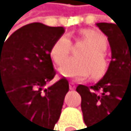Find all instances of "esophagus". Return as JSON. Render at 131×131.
<instances>
[{"label":"esophagus","instance_id":"obj_1","mask_svg":"<svg viewBox=\"0 0 131 131\" xmlns=\"http://www.w3.org/2000/svg\"><path fill=\"white\" fill-rule=\"evenodd\" d=\"M69 89L70 90H74V89H75V84H74L73 82H70V83H69Z\"/></svg>","mask_w":131,"mask_h":131}]
</instances>
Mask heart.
<instances>
[{
	"instance_id": "1",
	"label": "heart",
	"mask_w": 131,
	"mask_h": 131,
	"mask_svg": "<svg viewBox=\"0 0 131 131\" xmlns=\"http://www.w3.org/2000/svg\"><path fill=\"white\" fill-rule=\"evenodd\" d=\"M81 39L88 45L81 48L78 57L66 61L71 42L68 36L62 35L56 40L50 48V58L54 66H61L60 73L67 78H86L93 73L94 77L104 74L107 67L105 49L107 39L103 32L96 29H84L81 32Z\"/></svg>"
}]
</instances>
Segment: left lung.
<instances>
[{
  "label": "left lung",
  "instance_id": "left-lung-1",
  "mask_svg": "<svg viewBox=\"0 0 131 131\" xmlns=\"http://www.w3.org/2000/svg\"><path fill=\"white\" fill-rule=\"evenodd\" d=\"M96 26L107 36L112 60L105 75L95 85L77 88L82 100L83 119L90 131L107 129L119 107L131 111V30L110 23Z\"/></svg>",
  "mask_w": 131,
  "mask_h": 131
}]
</instances>
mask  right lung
Returning a JSON list of instances; mask_svg holds the SVG:
<instances>
[{
	"instance_id": "right-lung-1",
	"label": "right lung",
	"mask_w": 131,
	"mask_h": 131,
	"mask_svg": "<svg viewBox=\"0 0 131 131\" xmlns=\"http://www.w3.org/2000/svg\"><path fill=\"white\" fill-rule=\"evenodd\" d=\"M63 32V27L32 23L0 40V96L10 103L25 131H52L60 117L68 81L45 86L56 75L50 48Z\"/></svg>"
}]
</instances>
